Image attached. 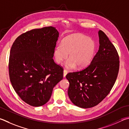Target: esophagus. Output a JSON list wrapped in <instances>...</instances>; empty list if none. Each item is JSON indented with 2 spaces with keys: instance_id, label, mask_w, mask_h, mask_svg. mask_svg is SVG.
Wrapping results in <instances>:
<instances>
[{
  "instance_id": "34e87169",
  "label": "esophagus",
  "mask_w": 129,
  "mask_h": 129,
  "mask_svg": "<svg viewBox=\"0 0 129 129\" xmlns=\"http://www.w3.org/2000/svg\"><path fill=\"white\" fill-rule=\"evenodd\" d=\"M68 73V71H67L66 69H64V73H63V76H64V77H65V76H66V75Z\"/></svg>"
}]
</instances>
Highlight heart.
Listing matches in <instances>:
<instances>
[{"label": "heart", "instance_id": "heart-1", "mask_svg": "<svg viewBox=\"0 0 129 129\" xmlns=\"http://www.w3.org/2000/svg\"><path fill=\"white\" fill-rule=\"evenodd\" d=\"M96 45L93 39L79 33H75L67 37L61 44L56 46L53 55L57 64L61 63L68 57L66 62L68 68L87 66L94 57Z\"/></svg>", "mask_w": 129, "mask_h": 129}]
</instances>
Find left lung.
Listing matches in <instances>:
<instances>
[{
    "label": "left lung",
    "instance_id": "1",
    "mask_svg": "<svg viewBox=\"0 0 129 129\" xmlns=\"http://www.w3.org/2000/svg\"><path fill=\"white\" fill-rule=\"evenodd\" d=\"M99 48L90 64L80 71L69 73V99L76 106L88 108L100 103L108 95L118 76L120 60L115 47L99 30Z\"/></svg>",
    "mask_w": 129,
    "mask_h": 129
}]
</instances>
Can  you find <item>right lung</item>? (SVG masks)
Instances as JSON below:
<instances>
[{
    "label": "right lung",
    "mask_w": 129,
    "mask_h": 129,
    "mask_svg": "<svg viewBox=\"0 0 129 129\" xmlns=\"http://www.w3.org/2000/svg\"><path fill=\"white\" fill-rule=\"evenodd\" d=\"M59 33L52 26L21 34L12 46L9 75L19 97L33 107L50 100L53 87L63 78V68L53 59Z\"/></svg>",
    "instance_id": "add662e5"
}]
</instances>
